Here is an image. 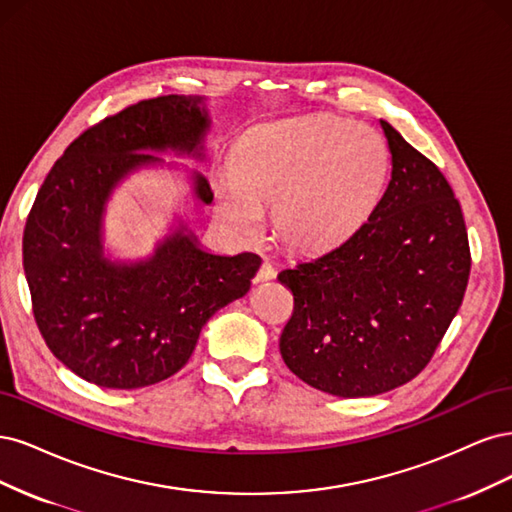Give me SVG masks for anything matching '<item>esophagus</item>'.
Here are the masks:
<instances>
[{
	"label": "esophagus",
	"mask_w": 512,
	"mask_h": 512,
	"mask_svg": "<svg viewBox=\"0 0 512 512\" xmlns=\"http://www.w3.org/2000/svg\"><path fill=\"white\" fill-rule=\"evenodd\" d=\"M274 276H276V270L272 268V263L263 261V263H261V268H259V272L255 274V283H266V280H272Z\"/></svg>",
	"instance_id": "1"
}]
</instances>
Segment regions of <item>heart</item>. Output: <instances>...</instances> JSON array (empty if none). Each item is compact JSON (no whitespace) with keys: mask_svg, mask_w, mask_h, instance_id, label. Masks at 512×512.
I'll return each mask as SVG.
<instances>
[{"mask_svg":"<svg viewBox=\"0 0 512 512\" xmlns=\"http://www.w3.org/2000/svg\"><path fill=\"white\" fill-rule=\"evenodd\" d=\"M387 174V146L368 125L336 117L268 125L240 146L236 174L219 178V212L255 240L266 225L263 210H278L289 246L323 251L370 217Z\"/></svg>","mask_w":512,"mask_h":512,"instance_id":"heart-1","label":"heart"}]
</instances>
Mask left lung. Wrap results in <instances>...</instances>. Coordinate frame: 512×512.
I'll use <instances>...</instances> for the list:
<instances>
[{"label": "left lung", "mask_w": 512, "mask_h": 512, "mask_svg": "<svg viewBox=\"0 0 512 512\" xmlns=\"http://www.w3.org/2000/svg\"><path fill=\"white\" fill-rule=\"evenodd\" d=\"M391 180L342 244L278 274L293 293L280 334L287 368L338 398H370L412 381L464 300L470 246L447 178L381 121Z\"/></svg>", "instance_id": "1"}]
</instances>
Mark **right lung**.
I'll return each mask as SVG.
<instances>
[{
	"label": "right lung",
	"mask_w": 512,
	"mask_h": 512,
	"mask_svg": "<svg viewBox=\"0 0 512 512\" xmlns=\"http://www.w3.org/2000/svg\"><path fill=\"white\" fill-rule=\"evenodd\" d=\"M210 129L202 97L144 100L80 134L48 172L25 225L23 268L31 306L48 349L85 381L140 389L183 368L202 327L251 289L261 259L204 251L178 221L153 255H104V212L112 191L153 153L204 159ZM193 195L212 202L208 180L193 172Z\"/></svg>",
	"instance_id": "add662e5"
}]
</instances>
